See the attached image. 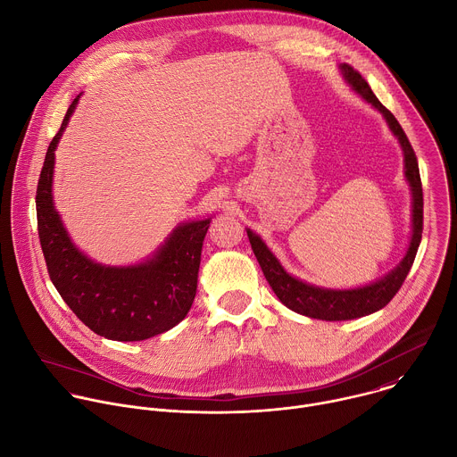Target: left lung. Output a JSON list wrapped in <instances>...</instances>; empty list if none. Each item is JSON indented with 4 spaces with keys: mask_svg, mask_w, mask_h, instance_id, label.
<instances>
[{
    "mask_svg": "<svg viewBox=\"0 0 457 457\" xmlns=\"http://www.w3.org/2000/svg\"><path fill=\"white\" fill-rule=\"evenodd\" d=\"M345 80L350 87L361 95L370 105H373L387 121L391 132L396 136L402 152H403V174L411 187L412 195V219H411V240L402 262L391 269L386 276L377 281H371L362 287L355 288H325L318 285H311L307 281H301L295 276L288 274L279 260L272 254V251L265 245V242L247 229V237L253 247V253L263 270L265 279L269 281L270 288L278 295L283 305L301 316L323 320V321H348L370 316L380 309H384L387 303L395 297L398 288L402 287L405 276L409 274L414 256L418 253L423 231V192H421V179L420 169L414 150L400 127L398 120L393 116L389 109H386L378 98L373 95L368 82L362 79L359 71H355L348 64L339 66Z\"/></svg>",
    "mask_w": 457,
    "mask_h": 457,
    "instance_id": "obj_1",
    "label": "left lung"
}]
</instances>
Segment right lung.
<instances>
[{"label": "right lung", "mask_w": 457, "mask_h": 457, "mask_svg": "<svg viewBox=\"0 0 457 457\" xmlns=\"http://www.w3.org/2000/svg\"><path fill=\"white\" fill-rule=\"evenodd\" d=\"M71 102L41 170L36 206L48 274L66 305L95 334L111 341H145L179 325L194 303L201 251L212 219L179 224L145 262L102 265L70 238L54 206L55 148L79 104Z\"/></svg>", "instance_id": "obj_1"}]
</instances>
